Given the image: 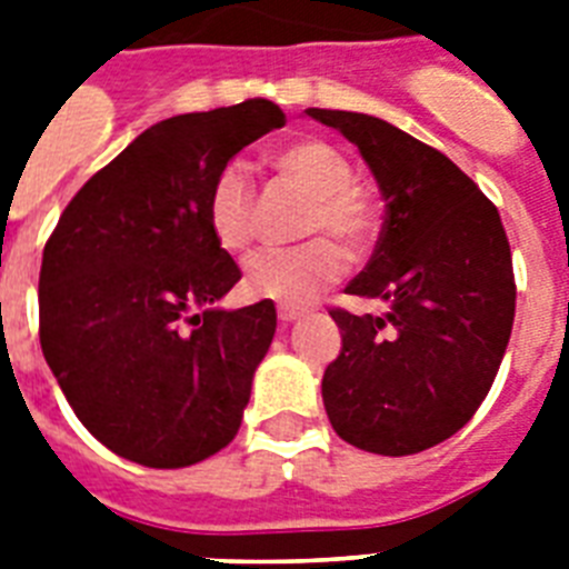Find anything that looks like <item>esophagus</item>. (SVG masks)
Returning <instances> with one entry per match:
<instances>
[{"label": "esophagus", "instance_id": "esophagus-1", "mask_svg": "<svg viewBox=\"0 0 569 569\" xmlns=\"http://www.w3.org/2000/svg\"><path fill=\"white\" fill-rule=\"evenodd\" d=\"M303 316V310H298V307H280L277 310V319H280V325H292V321H298Z\"/></svg>", "mask_w": 569, "mask_h": 569}]
</instances>
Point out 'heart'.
I'll use <instances>...</instances> for the list:
<instances>
[{
	"label": "heart",
	"mask_w": 569,
	"mask_h": 569,
	"mask_svg": "<svg viewBox=\"0 0 569 569\" xmlns=\"http://www.w3.org/2000/svg\"><path fill=\"white\" fill-rule=\"evenodd\" d=\"M271 168L289 186L310 197L303 212L301 236L328 232L346 248H363L375 232V209L366 194L357 189L355 164L348 156L328 141L301 138L277 147L271 153ZM206 221L218 248L239 253L253 241L257 212L253 189L244 168L230 164L214 177L206 197ZM346 271V257L330 239H310L289 250H259L248 259L244 286L253 298L303 307L316 301L330 283H337Z\"/></svg>",
	"instance_id": "heart-1"
}]
</instances>
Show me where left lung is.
<instances>
[{
  "label": "left lung",
  "instance_id": "left-lung-1",
  "mask_svg": "<svg viewBox=\"0 0 569 569\" xmlns=\"http://www.w3.org/2000/svg\"><path fill=\"white\" fill-rule=\"evenodd\" d=\"M307 114L360 150L387 203L372 259L346 286L387 312L330 310L342 351L321 378L325 410L357 449L416 455L458 433L493 387L513 328L511 244L440 150L372 114Z\"/></svg>",
  "mask_w": 569,
  "mask_h": 569
}]
</instances>
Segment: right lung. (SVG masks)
<instances>
[{"label": "right lung", "instance_id": "obj_1", "mask_svg": "<svg viewBox=\"0 0 569 569\" xmlns=\"http://www.w3.org/2000/svg\"><path fill=\"white\" fill-rule=\"evenodd\" d=\"M286 114L271 100L144 129L67 203L40 262V348L88 431L141 467L180 469L236 437L277 330L271 301L218 307L241 280L206 197Z\"/></svg>", "mask_w": 569, "mask_h": 569}]
</instances>
